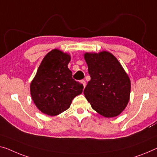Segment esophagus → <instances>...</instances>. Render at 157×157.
I'll list each match as a JSON object with an SVG mask.
<instances>
[{"mask_svg":"<svg viewBox=\"0 0 157 157\" xmlns=\"http://www.w3.org/2000/svg\"><path fill=\"white\" fill-rule=\"evenodd\" d=\"M81 82L83 85L84 88H85V86H86V82H85V80H84V79H82V80H81Z\"/></svg>","mask_w":157,"mask_h":157,"instance_id":"1","label":"esophagus"}]
</instances>
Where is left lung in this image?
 <instances>
[{
	"label": "left lung",
	"mask_w": 157,
	"mask_h": 157,
	"mask_svg": "<svg viewBox=\"0 0 157 157\" xmlns=\"http://www.w3.org/2000/svg\"><path fill=\"white\" fill-rule=\"evenodd\" d=\"M91 79L84 94L92 109L106 118L120 115L130 99L131 83L118 59L109 51L84 54Z\"/></svg>",
	"instance_id": "obj_1"
}]
</instances>
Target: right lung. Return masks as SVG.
<instances>
[{
  "label": "right lung",
  "mask_w": 157,
  "mask_h": 157,
  "mask_svg": "<svg viewBox=\"0 0 157 157\" xmlns=\"http://www.w3.org/2000/svg\"><path fill=\"white\" fill-rule=\"evenodd\" d=\"M71 57L53 49L42 60L30 84L32 99L39 111L46 115H59L71 106L72 99L82 93L83 85L72 79L67 65Z\"/></svg>",
  "instance_id": "right-lung-1"
}]
</instances>
